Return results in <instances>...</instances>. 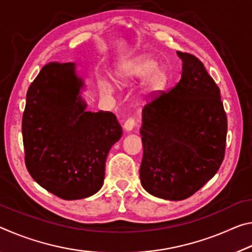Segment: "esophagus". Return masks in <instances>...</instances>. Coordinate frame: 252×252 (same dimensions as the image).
I'll return each instance as SVG.
<instances>
[{
    "mask_svg": "<svg viewBox=\"0 0 252 252\" xmlns=\"http://www.w3.org/2000/svg\"><path fill=\"white\" fill-rule=\"evenodd\" d=\"M134 126H135V121H134V118H127L126 120V122H125V125H123V127H125V130L126 131H131L132 129H133L134 127Z\"/></svg>",
    "mask_w": 252,
    "mask_h": 252,
    "instance_id": "obj_1",
    "label": "esophagus"
}]
</instances>
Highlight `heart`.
<instances>
[{"instance_id":"heart-1","label":"heart","mask_w":252,"mask_h":252,"mask_svg":"<svg viewBox=\"0 0 252 252\" xmlns=\"http://www.w3.org/2000/svg\"><path fill=\"white\" fill-rule=\"evenodd\" d=\"M114 80L120 87H129L142 80L136 95L141 101L148 102L165 90L170 76L164 66H158V61L155 58L142 54L121 63L114 72ZM100 90L103 93H109L113 91V88L109 83H102Z\"/></svg>"}]
</instances>
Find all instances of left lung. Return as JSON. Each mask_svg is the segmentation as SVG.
<instances>
[{
    "mask_svg": "<svg viewBox=\"0 0 252 252\" xmlns=\"http://www.w3.org/2000/svg\"><path fill=\"white\" fill-rule=\"evenodd\" d=\"M181 79L142 110L140 180L155 197L179 201L206 185L222 163L227 116L220 90L198 58L177 51Z\"/></svg>",
    "mask_w": 252,
    "mask_h": 252,
    "instance_id": "1",
    "label": "left lung"
}]
</instances>
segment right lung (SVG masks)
<instances>
[{
    "mask_svg": "<svg viewBox=\"0 0 252 252\" xmlns=\"http://www.w3.org/2000/svg\"><path fill=\"white\" fill-rule=\"evenodd\" d=\"M84 87L75 63L50 62L27 93L25 165L42 188L64 200L91 197L101 189L106 157L122 135L113 113L85 110Z\"/></svg>",
    "mask_w": 252,
    "mask_h": 252,
    "instance_id": "right-lung-1",
    "label": "right lung"
}]
</instances>
